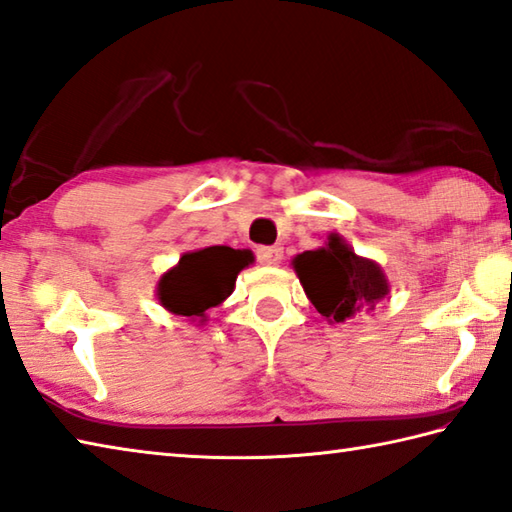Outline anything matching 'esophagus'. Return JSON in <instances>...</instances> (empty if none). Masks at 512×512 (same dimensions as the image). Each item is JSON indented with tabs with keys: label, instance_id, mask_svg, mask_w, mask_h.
I'll return each instance as SVG.
<instances>
[{
	"label": "esophagus",
	"instance_id": "1",
	"mask_svg": "<svg viewBox=\"0 0 512 512\" xmlns=\"http://www.w3.org/2000/svg\"><path fill=\"white\" fill-rule=\"evenodd\" d=\"M284 257V250L279 246H259L257 248V259L259 264L264 266H277L279 262H282Z\"/></svg>",
	"mask_w": 512,
	"mask_h": 512
}]
</instances>
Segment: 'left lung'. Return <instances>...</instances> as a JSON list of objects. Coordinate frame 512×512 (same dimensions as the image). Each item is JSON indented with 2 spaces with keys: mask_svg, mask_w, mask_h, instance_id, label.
Listing matches in <instances>:
<instances>
[{
  "mask_svg": "<svg viewBox=\"0 0 512 512\" xmlns=\"http://www.w3.org/2000/svg\"><path fill=\"white\" fill-rule=\"evenodd\" d=\"M293 266L317 313L333 322L353 319L388 295L382 268L357 257L339 235H330L326 248L297 255Z\"/></svg>",
  "mask_w": 512,
  "mask_h": 512,
  "instance_id": "obj_1",
  "label": "left lung"
}]
</instances>
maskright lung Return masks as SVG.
<instances>
[{"label":"right lung","mask_w":512,"mask_h":512,"mask_svg":"<svg viewBox=\"0 0 512 512\" xmlns=\"http://www.w3.org/2000/svg\"><path fill=\"white\" fill-rule=\"evenodd\" d=\"M250 262V250L228 246L186 253L159 282V302L175 315L204 317L208 308L222 304L233 293L239 270Z\"/></svg>","instance_id":"right-lung-1"}]
</instances>
